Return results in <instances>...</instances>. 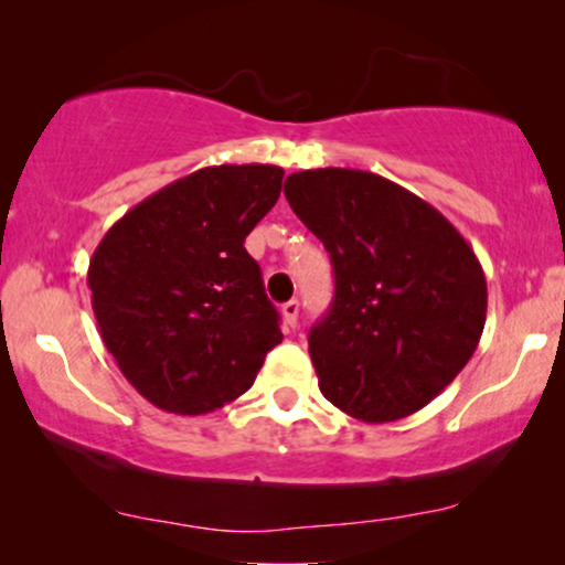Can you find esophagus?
<instances>
[{
  "label": "esophagus",
  "instance_id": "esophagus-1",
  "mask_svg": "<svg viewBox=\"0 0 565 565\" xmlns=\"http://www.w3.org/2000/svg\"><path fill=\"white\" fill-rule=\"evenodd\" d=\"M298 311H300V303L298 300H288V303L282 306V321H285V329H296L298 323Z\"/></svg>",
  "mask_w": 565,
  "mask_h": 565
}]
</instances>
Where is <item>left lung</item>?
Returning a JSON list of instances; mask_svg holds the SVG:
<instances>
[{"mask_svg":"<svg viewBox=\"0 0 565 565\" xmlns=\"http://www.w3.org/2000/svg\"><path fill=\"white\" fill-rule=\"evenodd\" d=\"M285 198L334 265V303L308 334L319 388L367 424L419 412L473 358L486 275L427 200L362 169H306Z\"/></svg>","mask_w":565,"mask_h":565,"instance_id":"1","label":"left lung"}]
</instances>
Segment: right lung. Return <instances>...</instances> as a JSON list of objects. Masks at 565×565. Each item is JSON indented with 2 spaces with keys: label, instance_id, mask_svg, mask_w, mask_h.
<instances>
[{
  "label": "right lung",
  "instance_id": "1",
  "mask_svg": "<svg viewBox=\"0 0 565 565\" xmlns=\"http://www.w3.org/2000/svg\"><path fill=\"white\" fill-rule=\"evenodd\" d=\"M282 169H198L130 207L92 254L99 337L128 383L169 414H207L252 388L282 342L244 238L280 198Z\"/></svg>",
  "mask_w": 565,
  "mask_h": 565
}]
</instances>
